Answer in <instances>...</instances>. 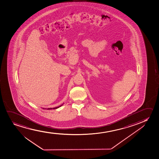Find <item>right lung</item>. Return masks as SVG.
Instances as JSON below:
<instances>
[{
    "mask_svg": "<svg viewBox=\"0 0 159 159\" xmlns=\"http://www.w3.org/2000/svg\"><path fill=\"white\" fill-rule=\"evenodd\" d=\"M62 105H60V106H59V107H57L49 108H48V109H57V108H58L60 107H61V106ZM43 109H45V108H43Z\"/></svg>",
    "mask_w": 159,
    "mask_h": 159,
    "instance_id": "add662e5",
    "label": "right lung"
}]
</instances>
